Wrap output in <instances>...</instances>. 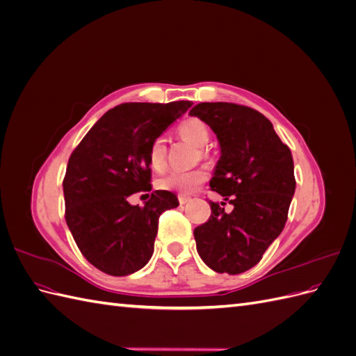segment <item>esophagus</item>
Wrapping results in <instances>:
<instances>
[{
    "label": "esophagus",
    "mask_w": 356,
    "mask_h": 356,
    "mask_svg": "<svg viewBox=\"0 0 356 356\" xmlns=\"http://www.w3.org/2000/svg\"><path fill=\"white\" fill-rule=\"evenodd\" d=\"M178 200H179L181 204H186V203H188V202L191 200V197H190V196H186V195H179V196H178Z\"/></svg>",
    "instance_id": "1"
}]
</instances>
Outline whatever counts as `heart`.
<instances>
[{"mask_svg": "<svg viewBox=\"0 0 356 356\" xmlns=\"http://www.w3.org/2000/svg\"><path fill=\"white\" fill-rule=\"evenodd\" d=\"M178 134L187 139L188 143L197 147L207 145L209 141V131L207 124L197 118H188L178 126ZM148 161L149 166L156 170H161L166 165V141L163 136L154 138L148 147ZM208 174L203 169H195L187 172H170L166 177L159 179V187L168 191L191 193L200 184L207 181Z\"/></svg>", "mask_w": 356, "mask_h": 356, "instance_id": "b5f03b06", "label": "heart"}]
</instances>
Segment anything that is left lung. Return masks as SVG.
Wrapping results in <instances>:
<instances>
[{
    "instance_id": "8db88e82",
    "label": "left lung",
    "mask_w": 356,
    "mask_h": 356,
    "mask_svg": "<svg viewBox=\"0 0 356 356\" xmlns=\"http://www.w3.org/2000/svg\"><path fill=\"white\" fill-rule=\"evenodd\" d=\"M190 114L207 123L221 157L211 188L233 204L209 202V220L195 229L196 248L213 272L239 275L261 260L285 227L296 191L294 161L273 124L250 106L202 102Z\"/></svg>"
}]
</instances>
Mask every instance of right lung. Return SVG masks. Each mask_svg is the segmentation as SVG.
I'll return each mask as SVG.
<instances>
[{"label":"right lung","mask_w":356,"mask_h":356,"mask_svg":"<svg viewBox=\"0 0 356 356\" xmlns=\"http://www.w3.org/2000/svg\"><path fill=\"white\" fill-rule=\"evenodd\" d=\"M193 104L131 102L106 111L74 149L63 179L65 220L86 260L111 276L138 272L152 258L161 212L178 207L156 190L144 207L129 203L149 191L148 147Z\"/></svg>","instance_id":"obj_1"}]
</instances>
